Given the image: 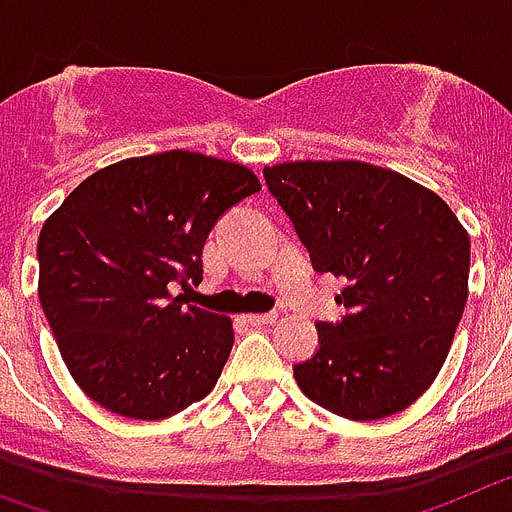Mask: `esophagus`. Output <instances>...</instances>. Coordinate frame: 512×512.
<instances>
[{"label":"esophagus","mask_w":512,"mask_h":512,"mask_svg":"<svg viewBox=\"0 0 512 512\" xmlns=\"http://www.w3.org/2000/svg\"><path fill=\"white\" fill-rule=\"evenodd\" d=\"M275 319H278V314H275V311H265V314H247V317H244V322L252 324V327H265V324H273Z\"/></svg>","instance_id":"34e87169"}]
</instances>
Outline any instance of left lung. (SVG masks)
<instances>
[{"mask_svg": "<svg viewBox=\"0 0 512 512\" xmlns=\"http://www.w3.org/2000/svg\"><path fill=\"white\" fill-rule=\"evenodd\" d=\"M262 177L311 268L345 281V314L317 322L296 384L348 420L402 412L435 381L464 314V226L428 188L366 162H286Z\"/></svg>", "mask_w": 512, "mask_h": 512, "instance_id": "8db88e82", "label": "left lung"}]
</instances>
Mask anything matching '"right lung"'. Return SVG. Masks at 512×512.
Instances as JSON below:
<instances>
[{
  "instance_id": "1",
  "label": "right lung",
  "mask_w": 512,
  "mask_h": 512,
  "mask_svg": "<svg viewBox=\"0 0 512 512\" xmlns=\"http://www.w3.org/2000/svg\"><path fill=\"white\" fill-rule=\"evenodd\" d=\"M260 182L193 151L123 159L71 190L38 237V296L61 358L105 410L162 420L216 386L231 319L170 288L203 281L216 221Z\"/></svg>"
}]
</instances>
